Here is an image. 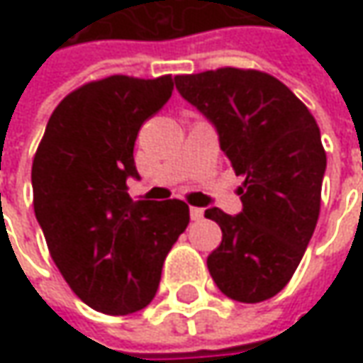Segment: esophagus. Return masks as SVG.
I'll return each mask as SVG.
<instances>
[{"mask_svg": "<svg viewBox=\"0 0 363 363\" xmlns=\"http://www.w3.org/2000/svg\"><path fill=\"white\" fill-rule=\"evenodd\" d=\"M189 216H191V220H202L203 210L202 208H189Z\"/></svg>", "mask_w": 363, "mask_h": 363, "instance_id": "34e87169", "label": "esophagus"}]
</instances>
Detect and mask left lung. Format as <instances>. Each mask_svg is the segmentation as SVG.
Returning <instances> with one entry per match:
<instances>
[{"label": "left lung", "mask_w": 363, "mask_h": 363, "mask_svg": "<svg viewBox=\"0 0 363 363\" xmlns=\"http://www.w3.org/2000/svg\"><path fill=\"white\" fill-rule=\"evenodd\" d=\"M175 86L214 125L220 149L244 177L240 214L206 210L222 230L208 271L230 299H271L297 271L317 226L328 167L319 127L267 72L218 68L177 77Z\"/></svg>", "instance_id": "obj_1"}]
</instances>
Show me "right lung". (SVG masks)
<instances>
[{
    "instance_id": "add662e5",
    "label": "right lung",
    "mask_w": 363,
    "mask_h": 363,
    "mask_svg": "<svg viewBox=\"0 0 363 363\" xmlns=\"http://www.w3.org/2000/svg\"><path fill=\"white\" fill-rule=\"evenodd\" d=\"M174 78L108 77L70 92L50 117L32 165L34 212L64 281L94 311L147 307L167 252L188 228L182 200H139L133 147L165 105Z\"/></svg>"
}]
</instances>
